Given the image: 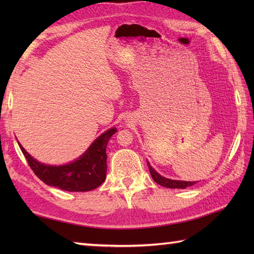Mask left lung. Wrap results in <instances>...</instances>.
I'll use <instances>...</instances> for the list:
<instances>
[{"label":"left lung","mask_w":254,"mask_h":254,"mask_svg":"<svg viewBox=\"0 0 254 254\" xmlns=\"http://www.w3.org/2000/svg\"><path fill=\"white\" fill-rule=\"evenodd\" d=\"M148 169L150 172V176H152L153 180L158 183V185L163 186L165 188H170V189H186L188 187H191L193 185H195V181H180V180H171L168 179V178H165L163 176H160L159 174L156 172V170L153 169V167L149 165V163H147Z\"/></svg>","instance_id":"obj_1"}]
</instances>
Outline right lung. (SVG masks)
<instances>
[{"label": "right lung", "mask_w": 254, "mask_h": 254, "mask_svg": "<svg viewBox=\"0 0 254 254\" xmlns=\"http://www.w3.org/2000/svg\"><path fill=\"white\" fill-rule=\"evenodd\" d=\"M116 132L112 127L102 133L78 159L63 166L41 164L18 144L32 171L46 185L68 192H86L98 188L106 179L107 144Z\"/></svg>", "instance_id": "1"}]
</instances>
